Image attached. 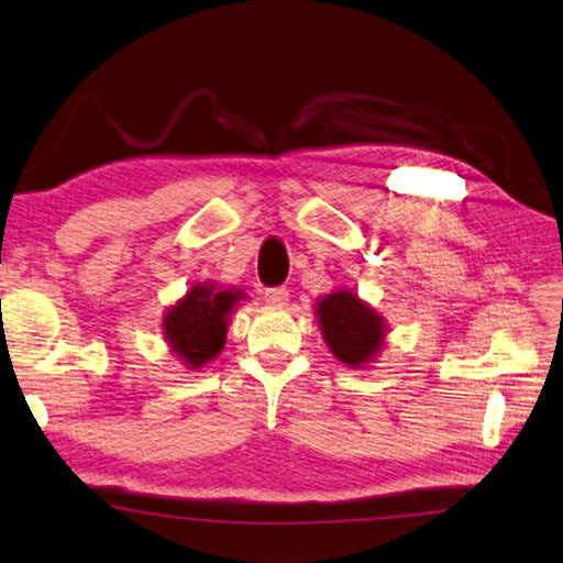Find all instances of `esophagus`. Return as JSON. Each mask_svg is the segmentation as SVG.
<instances>
[{
	"mask_svg": "<svg viewBox=\"0 0 563 563\" xmlns=\"http://www.w3.org/2000/svg\"><path fill=\"white\" fill-rule=\"evenodd\" d=\"M264 301L274 306V309H284V306L289 303V289H286V286H274V289L264 291Z\"/></svg>",
	"mask_w": 563,
	"mask_h": 563,
	"instance_id": "obj_1",
	"label": "esophagus"
}]
</instances>
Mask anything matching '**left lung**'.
Returning <instances> with one entry per match:
<instances>
[{
	"instance_id": "left-lung-1",
	"label": "left lung",
	"mask_w": 563,
	"mask_h": 563,
	"mask_svg": "<svg viewBox=\"0 0 563 563\" xmlns=\"http://www.w3.org/2000/svg\"><path fill=\"white\" fill-rule=\"evenodd\" d=\"M316 318L328 350L347 367L369 365L385 347V318L350 289H335L318 299Z\"/></svg>"
}]
</instances>
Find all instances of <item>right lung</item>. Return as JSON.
Segmentation results:
<instances>
[{
	"mask_svg": "<svg viewBox=\"0 0 563 563\" xmlns=\"http://www.w3.org/2000/svg\"><path fill=\"white\" fill-rule=\"evenodd\" d=\"M245 299V291L220 289L213 282L194 284L174 306H168L162 328L172 353L188 369H200L225 347L230 316L238 303Z\"/></svg>",
	"mask_w": 563,
	"mask_h": 563,
	"instance_id": "right-lung-1",
	"label": "right lung"
}]
</instances>
